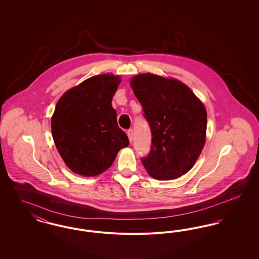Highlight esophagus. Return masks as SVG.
Returning a JSON list of instances; mask_svg holds the SVG:
<instances>
[{
    "label": "esophagus",
    "instance_id": "1",
    "mask_svg": "<svg viewBox=\"0 0 259 259\" xmlns=\"http://www.w3.org/2000/svg\"><path fill=\"white\" fill-rule=\"evenodd\" d=\"M127 136H128V138H129L130 143H132V141H133V137H134V132H133V130H132V129H129V130L127 131Z\"/></svg>",
    "mask_w": 259,
    "mask_h": 259
}]
</instances>
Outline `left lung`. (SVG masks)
Returning a JSON list of instances; mask_svg holds the SVG:
<instances>
[{"label":"left lung","instance_id":"obj_1","mask_svg":"<svg viewBox=\"0 0 259 259\" xmlns=\"http://www.w3.org/2000/svg\"><path fill=\"white\" fill-rule=\"evenodd\" d=\"M131 87L151 130V147L142 162L160 181L188 172L206 142L207 111L191 89L180 80L152 74L131 78Z\"/></svg>","mask_w":259,"mask_h":259}]
</instances>
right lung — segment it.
I'll return each instance as SVG.
<instances>
[{
  "label": "right lung",
  "instance_id": "obj_1",
  "mask_svg": "<svg viewBox=\"0 0 259 259\" xmlns=\"http://www.w3.org/2000/svg\"><path fill=\"white\" fill-rule=\"evenodd\" d=\"M118 75L98 74L63 94L51 117V132L66 165L78 175L93 177L111 166L129 145L118 127L111 100Z\"/></svg>",
  "mask_w": 259,
  "mask_h": 259
}]
</instances>
